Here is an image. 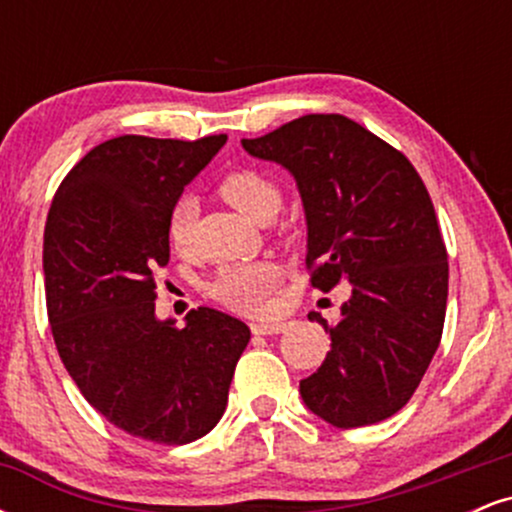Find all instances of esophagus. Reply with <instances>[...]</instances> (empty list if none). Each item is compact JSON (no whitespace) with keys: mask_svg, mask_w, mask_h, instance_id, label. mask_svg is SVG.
<instances>
[{"mask_svg":"<svg viewBox=\"0 0 512 512\" xmlns=\"http://www.w3.org/2000/svg\"><path fill=\"white\" fill-rule=\"evenodd\" d=\"M252 334H260V337H269V334H281L286 330L284 322H252L250 325Z\"/></svg>","mask_w":512,"mask_h":512,"instance_id":"obj_1","label":"esophagus"}]
</instances>
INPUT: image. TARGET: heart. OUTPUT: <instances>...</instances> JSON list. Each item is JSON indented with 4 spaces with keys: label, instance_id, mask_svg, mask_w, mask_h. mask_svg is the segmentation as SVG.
<instances>
[{
    "label": "heart",
    "instance_id": "obj_1",
    "mask_svg": "<svg viewBox=\"0 0 512 512\" xmlns=\"http://www.w3.org/2000/svg\"><path fill=\"white\" fill-rule=\"evenodd\" d=\"M219 195L248 219H272L281 204L279 185L260 170H233L219 182ZM192 209L190 199H180L170 209L166 221L168 243L178 255H187L192 248ZM281 281V267L272 260L238 262L223 267L209 281V296L238 313H262Z\"/></svg>",
    "mask_w": 512,
    "mask_h": 512
}]
</instances>
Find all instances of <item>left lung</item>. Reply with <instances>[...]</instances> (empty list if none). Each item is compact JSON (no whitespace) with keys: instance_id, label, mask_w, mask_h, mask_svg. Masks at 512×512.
Returning <instances> with one entry per match:
<instances>
[{"instance_id":"left-lung-1","label":"left lung","mask_w":512,"mask_h":512,"mask_svg":"<svg viewBox=\"0 0 512 512\" xmlns=\"http://www.w3.org/2000/svg\"><path fill=\"white\" fill-rule=\"evenodd\" d=\"M250 156L296 178L308 223L310 284L351 296L332 349L301 397L337 428L390 419L436 354L448 303V252L424 180L402 151L344 115H303L257 139Z\"/></svg>"}]
</instances>
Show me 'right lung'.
I'll return each instance as SVG.
<instances>
[{"label":"right lung","mask_w":512,"mask_h":512,"mask_svg":"<svg viewBox=\"0 0 512 512\" xmlns=\"http://www.w3.org/2000/svg\"><path fill=\"white\" fill-rule=\"evenodd\" d=\"M223 144L226 134L108 139L69 170L45 223V301L64 368L110 424L163 445L219 424L250 342L221 310L197 308L175 327L154 303L170 209Z\"/></svg>","instance_id":"1"}]
</instances>
